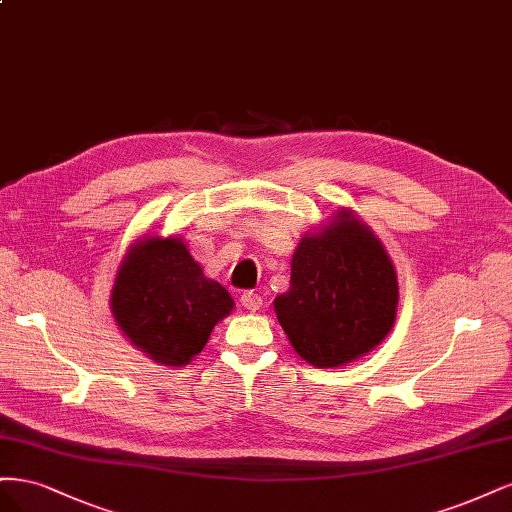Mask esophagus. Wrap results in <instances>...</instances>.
I'll list each match as a JSON object with an SVG mask.
<instances>
[{"label": "esophagus", "mask_w": 512, "mask_h": 512, "mask_svg": "<svg viewBox=\"0 0 512 512\" xmlns=\"http://www.w3.org/2000/svg\"><path fill=\"white\" fill-rule=\"evenodd\" d=\"M240 302H242V306H244L246 310H249V312H257V310H261V306H263V298H261L259 293H255V291L242 293Z\"/></svg>", "instance_id": "1"}]
</instances>
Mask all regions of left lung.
<instances>
[{
  "label": "left lung",
  "instance_id": "1",
  "mask_svg": "<svg viewBox=\"0 0 512 512\" xmlns=\"http://www.w3.org/2000/svg\"><path fill=\"white\" fill-rule=\"evenodd\" d=\"M398 300V272L383 242L351 208H340L300 238L291 285L274 300V312L304 361L340 368L389 336Z\"/></svg>",
  "mask_w": 512,
  "mask_h": 512
}]
</instances>
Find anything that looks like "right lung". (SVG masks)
<instances>
[{
  "instance_id": "obj_1",
  "label": "right lung",
  "mask_w": 512,
  "mask_h": 512,
  "mask_svg": "<svg viewBox=\"0 0 512 512\" xmlns=\"http://www.w3.org/2000/svg\"><path fill=\"white\" fill-rule=\"evenodd\" d=\"M227 289L204 274L180 236H144L114 276L110 310L123 336L155 364L183 368L214 325L234 310Z\"/></svg>"
}]
</instances>
